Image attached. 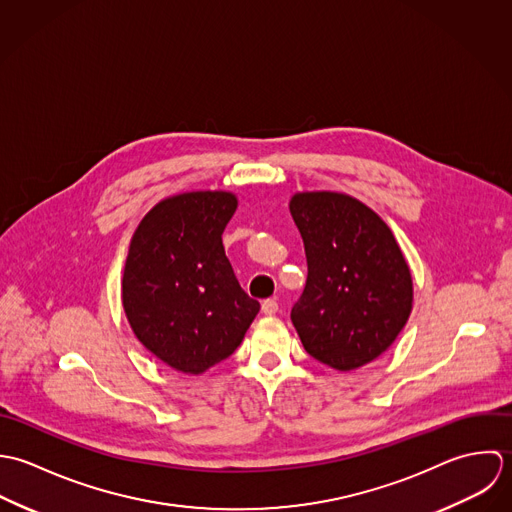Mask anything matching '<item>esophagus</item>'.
<instances>
[{"label": "esophagus", "mask_w": 512, "mask_h": 512, "mask_svg": "<svg viewBox=\"0 0 512 512\" xmlns=\"http://www.w3.org/2000/svg\"><path fill=\"white\" fill-rule=\"evenodd\" d=\"M261 310H263V314H267V316H273V314L279 310V303H277L275 299H267V301H263Z\"/></svg>", "instance_id": "obj_1"}]
</instances>
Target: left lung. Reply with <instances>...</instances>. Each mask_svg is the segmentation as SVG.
Listing matches in <instances>:
<instances>
[{
	"label": "left lung",
	"instance_id": "8db88e82",
	"mask_svg": "<svg viewBox=\"0 0 512 512\" xmlns=\"http://www.w3.org/2000/svg\"><path fill=\"white\" fill-rule=\"evenodd\" d=\"M291 215L307 253V285L291 320L308 354L340 372L386 352L408 322L413 283L394 233L368 205L303 192Z\"/></svg>",
	"mask_w": 512,
	"mask_h": 512
}]
</instances>
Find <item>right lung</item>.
I'll use <instances>...</instances> for the list:
<instances>
[{
  "mask_svg": "<svg viewBox=\"0 0 512 512\" xmlns=\"http://www.w3.org/2000/svg\"><path fill=\"white\" fill-rule=\"evenodd\" d=\"M235 209L229 192L180 194L154 205L130 241L122 275L126 318L156 358L184 374L229 358L259 312L221 241Z\"/></svg>",
  "mask_w": 512,
  "mask_h": 512,
  "instance_id": "1",
  "label": "right lung"
}]
</instances>
